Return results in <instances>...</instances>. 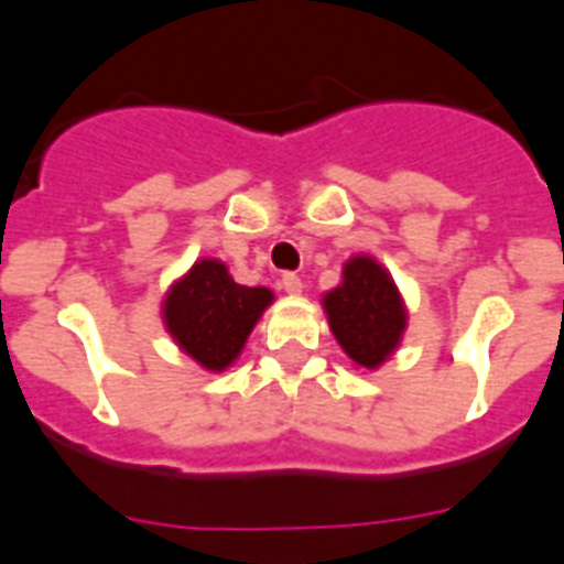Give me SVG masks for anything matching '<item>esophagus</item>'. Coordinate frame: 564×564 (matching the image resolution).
<instances>
[{
  "label": "esophagus",
  "instance_id": "obj_1",
  "mask_svg": "<svg viewBox=\"0 0 564 564\" xmlns=\"http://www.w3.org/2000/svg\"><path fill=\"white\" fill-rule=\"evenodd\" d=\"M281 286H283V292H289V295H301L303 278L295 275V272H286V275L281 278Z\"/></svg>",
  "mask_w": 564,
  "mask_h": 564
}]
</instances>
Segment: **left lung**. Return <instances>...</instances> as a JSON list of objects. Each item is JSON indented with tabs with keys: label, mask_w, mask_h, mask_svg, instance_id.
I'll return each instance as SVG.
<instances>
[{
	"label": "left lung",
	"mask_w": 564,
	"mask_h": 564,
	"mask_svg": "<svg viewBox=\"0 0 564 564\" xmlns=\"http://www.w3.org/2000/svg\"><path fill=\"white\" fill-rule=\"evenodd\" d=\"M332 335L364 369H377L400 346L405 306L398 286L375 258L355 254L343 267L340 286L323 295Z\"/></svg>",
	"instance_id": "8db88e82"
}]
</instances>
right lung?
Instances as JSON below:
<instances>
[{
    "label": "right lung",
    "instance_id": "1",
    "mask_svg": "<svg viewBox=\"0 0 564 564\" xmlns=\"http://www.w3.org/2000/svg\"><path fill=\"white\" fill-rule=\"evenodd\" d=\"M272 292L235 283L221 261H195L164 297V326L181 349L209 371H224L241 355Z\"/></svg>",
    "mask_w": 564,
    "mask_h": 564
}]
</instances>
